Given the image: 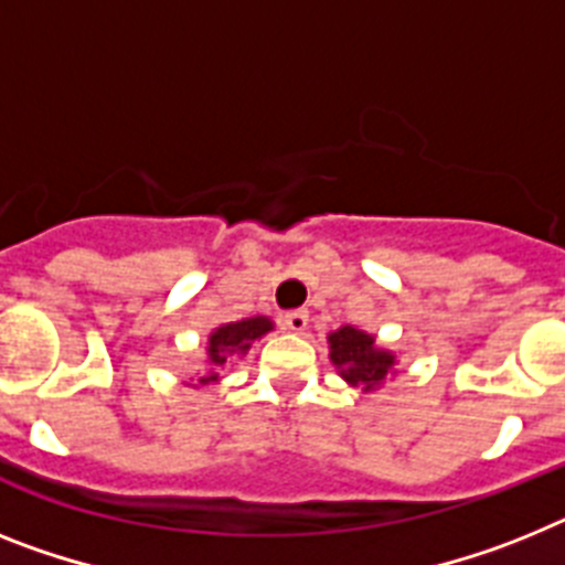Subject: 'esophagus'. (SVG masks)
<instances>
[{
	"instance_id": "1",
	"label": "esophagus",
	"mask_w": 565,
	"mask_h": 565,
	"mask_svg": "<svg viewBox=\"0 0 565 565\" xmlns=\"http://www.w3.org/2000/svg\"><path fill=\"white\" fill-rule=\"evenodd\" d=\"M307 321H310V316H307V310H290V312H284V327H287V330H292V333H305V330H307Z\"/></svg>"
}]
</instances>
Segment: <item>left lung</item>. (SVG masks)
Wrapping results in <instances>:
<instances>
[{
    "label": "left lung",
    "instance_id": "obj_1",
    "mask_svg": "<svg viewBox=\"0 0 565 565\" xmlns=\"http://www.w3.org/2000/svg\"><path fill=\"white\" fill-rule=\"evenodd\" d=\"M330 359L341 376L362 391H373L376 385H382V379L393 367V355L379 350L373 335L362 333L355 327H341L330 333Z\"/></svg>",
    "mask_w": 565,
    "mask_h": 565
}]
</instances>
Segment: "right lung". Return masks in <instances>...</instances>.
<instances>
[{
  "instance_id": "right-lung-1",
  "label": "right lung",
  "mask_w": 565,
  "mask_h": 565,
  "mask_svg": "<svg viewBox=\"0 0 565 565\" xmlns=\"http://www.w3.org/2000/svg\"><path fill=\"white\" fill-rule=\"evenodd\" d=\"M269 330H273V321L264 319V316H258V319L232 321V324L217 327L215 333L210 335V362L226 364V359H232V355H238V353H246V350H249V344H253L255 339H260L264 333H269ZM215 379H217V373H210V376L201 379V382H215Z\"/></svg>"
}]
</instances>
